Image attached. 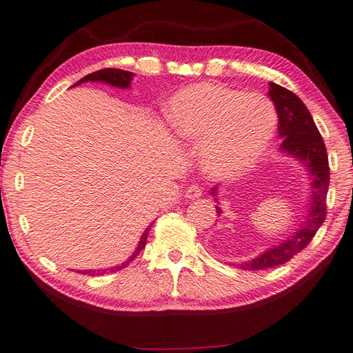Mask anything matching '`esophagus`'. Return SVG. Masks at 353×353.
<instances>
[{
    "label": "esophagus",
    "mask_w": 353,
    "mask_h": 353,
    "mask_svg": "<svg viewBox=\"0 0 353 353\" xmlns=\"http://www.w3.org/2000/svg\"><path fill=\"white\" fill-rule=\"evenodd\" d=\"M201 194H203V190L199 185H190L186 188L185 196L190 200H195V199H199V196H201Z\"/></svg>",
    "instance_id": "34e87169"
}]
</instances>
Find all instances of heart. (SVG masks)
<instances>
[{"label": "heart", "instance_id": "1", "mask_svg": "<svg viewBox=\"0 0 353 353\" xmlns=\"http://www.w3.org/2000/svg\"><path fill=\"white\" fill-rule=\"evenodd\" d=\"M165 117L173 132L200 141L201 165L214 174H234L263 157L276 130V111L268 97L200 83L170 97Z\"/></svg>", "mask_w": 353, "mask_h": 353}]
</instances>
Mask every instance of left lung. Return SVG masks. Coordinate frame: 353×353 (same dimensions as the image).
I'll return each instance as SVG.
<instances>
[{
    "label": "left lung",
    "instance_id": "left-lung-1",
    "mask_svg": "<svg viewBox=\"0 0 353 353\" xmlns=\"http://www.w3.org/2000/svg\"><path fill=\"white\" fill-rule=\"evenodd\" d=\"M269 97L278 112V132H280V150L304 163L311 176V196L307 221L301 228L285 237L275 247L261 252L260 256L236 266L243 270H260L284 265L294 254L304 250L326 218V194L330 188V163L326 147L310 111L299 97L290 90L269 83ZM218 186L212 188V195H216ZM221 215V208L216 206Z\"/></svg>",
    "mask_w": 353,
    "mask_h": 353
}]
</instances>
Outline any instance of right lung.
Here are the masks:
<instances>
[{"label": "right lung", "instance_id": "add662e5", "mask_svg": "<svg viewBox=\"0 0 353 353\" xmlns=\"http://www.w3.org/2000/svg\"><path fill=\"white\" fill-rule=\"evenodd\" d=\"M134 73L132 72H128V70H121V69H102V70H97V72H93L90 73V75L81 78L78 83L75 85H79L83 83H105V84H110L112 87H119V88H128L130 87V79H132ZM149 232H150V225L145 228L141 239H139L138 242V247L137 250L134 251L132 256H130L126 261H123L121 265L119 266H114V268H110V269H92V270H83V274H88V275H102L103 272H106V270H110V272H117V270H121L123 268H126L130 261H132L139 252L143 251V248L145 247V242H147V236H149Z\"/></svg>", "mask_w": 353, "mask_h": 353}]
</instances>
